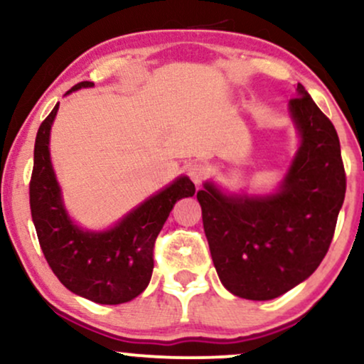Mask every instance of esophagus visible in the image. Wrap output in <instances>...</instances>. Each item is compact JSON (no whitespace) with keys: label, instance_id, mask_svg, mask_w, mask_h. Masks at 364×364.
I'll return each instance as SVG.
<instances>
[{"label":"esophagus","instance_id":"obj_1","mask_svg":"<svg viewBox=\"0 0 364 364\" xmlns=\"http://www.w3.org/2000/svg\"><path fill=\"white\" fill-rule=\"evenodd\" d=\"M188 176H190L195 185H200L207 178V168L203 164H200V162H191L188 166Z\"/></svg>","mask_w":364,"mask_h":364}]
</instances>
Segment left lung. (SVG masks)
I'll return each instance as SVG.
<instances>
[{
  "label": "left lung",
  "mask_w": 364,
  "mask_h": 364,
  "mask_svg": "<svg viewBox=\"0 0 364 364\" xmlns=\"http://www.w3.org/2000/svg\"><path fill=\"white\" fill-rule=\"evenodd\" d=\"M296 92L289 112L299 147L277 190L229 195L207 181L196 193L220 282L253 301L279 298L318 269L344 203L336 128L301 83Z\"/></svg>",
  "instance_id": "left-lung-1"
}]
</instances>
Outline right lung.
I'll return each mask as SVG.
<instances>
[{
	"label": "right lung",
	"mask_w": 364,
	"mask_h": 364,
	"mask_svg": "<svg viewBox=\"0 0 364 364\" xmlns=\"http://www.w3.org/2000/svg\"><path fill=\"white\" fill-rule=\"evenodd\" d=\"M94 87L80 82L66 94ZM60 102L43 121L36 136L31 178V212L39 245L49 267L66 289L101 304L135 299L149 286L154 270V243L174 203L195 195L188 176L149 196L104 231H89L70 219L63 203L49 154V136Z\"/></svg>",
	"instance_id": "add662e5"
}]
</instances>
